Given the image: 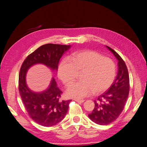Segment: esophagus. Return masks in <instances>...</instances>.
Masks as SVG:
<instances>
[{"instance_id": "1", "label": "esophagus", "mask_w": 147, "mask_h": 147, "mask_svg": "<svg viewBox=\"0 0 147 147\" xmlns=\"http://www.w3.org/2000/svg\"><path fill=\"white\" fill-rule=\"evenodd\" d=\"M73 100H74V101H76V102H81V103H82V102H83L84 101V99H74Z\"/></svg>"}]
</instances>
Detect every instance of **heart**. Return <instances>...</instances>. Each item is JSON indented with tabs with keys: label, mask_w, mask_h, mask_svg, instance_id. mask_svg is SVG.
Listing matches in <instances>:
<instances>
[{
	"label": "heart",
	"mask_w": 147,
	"mask_h": 147,
	"mask_svg": "<svg viewBox=\"0 0 147 147\" xmlns=\"http://www.w3.org/2000/svg\"><path fill=\"white\" fill-rule=\"evenodd\" d=\"M82 72V80L72 83L67 89L68 97L82 99L91 95L102 93L109 89L116 76L114 61L94 51L73 53L61 61L58 75L65 85L70 84Z\"/></svg>",
	"instance_id": "1"
}]
</instances>
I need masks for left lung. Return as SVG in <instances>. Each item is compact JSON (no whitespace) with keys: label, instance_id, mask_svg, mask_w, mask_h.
Here are the masks:
<instances>
[{"label":"left lung","instance_id":"8db88e82","mask_svg":"<svg viewBox=\"0 0 147 147\" xmlns=\"http://www.w3.org/2000/svg\"><path fill=\"white\" fill-rule=\"evenodd\" d=\"M118 60V73L109 89L95 100L89 117L98 125H107L116 120L124 109L129 93V76L125 61L114 50L106 46Z\"/></svg>","mask_w":147,"mask_h":147}]
</instances>
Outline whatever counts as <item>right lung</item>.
Masks as SVG:
<instances>
[{
  "mask_svg": "<svg viewBox=\"0 0 147 147\" xmlns=\"http://www.w3.org/2000/svg\"><path fill=\"white\" fill-rule=\"evenodd\" d=\"M70 47L71 45L52 43L42 45L28 55L21 67L18 89L22 102L30 117L43 126H52L63 120L71 100L61 99L63 92L58 88L54 78L45 91L35 92L30 90L26 82L27 71L36 64H43L52 70H57L60 58Z\"/></svg>",
  "mask_w": 147,
  "mask_h": 147,
  "instance_id": "right-lung-1",
  "label": "right lung"
}]
</instances>
